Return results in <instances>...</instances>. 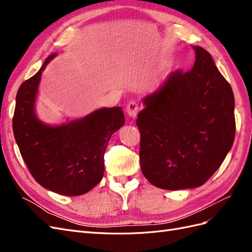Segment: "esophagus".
Wrapping results in <instances>:
<instances>
[{"label":"esophagus","instance_id":"1","mask_svg":"<svg viewBox=\"0 0 252 252\" xmlns=\"http://www.w3.org/2000/svg\"><path fill=\"white\" fill-rule=\"evenodd\" d=\"M126 112L128 114V117L130 118H135L138 116V112H139V105L135 101H130L127 104V107H126Z\"/></svg>","mask_w":252,"mask_h":252}]
</instances>
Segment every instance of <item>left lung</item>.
<instances>
[{
  "mask_svg": "<svg viewBox=\"0 0 252 252\" xmlns=\"http://www.w3.org/2000/svg\"><path fill=\"white\" fill-rule=\"evenodd\" d=\"M191 70L171 72L144 97L138 114L140 161L152 185L166 190L195 188L215 173L235 134L233 91L208 51L193 46Z\"/></svg>",
  "mask_w": 252,
  "mask_h": 252,
  "instance_id": "left-lung-1",
  "label": "left lung"
}]
</instances>
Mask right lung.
I'll return each mask as SVG.
<instances>
[{
	"label": "right lung",
	"instance_id": "obj_1",
	"mask_svg": "<svg viewBox=\"0 0 252 252\" xmlns=\"http://www.w3.org/2000/svg\"><path fill=\"white\" fill-rule=\"evenodd\" d=\"M52 53L33 77L20 86L12 128L28 170L41 186L67 196L88 192L104 175V155L111 135L124 125L122 107L101 108L59 126L47 125L35 114L42 72Z\"/></svg>",
	"mask_w": 252,
	"mask_h": 252
}]
</instances>
